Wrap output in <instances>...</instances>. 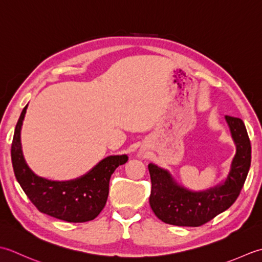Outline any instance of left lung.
Instances as JSON below:
<instances>
[{
	"instance_id": "8db88e82",
	"label": "left lung",
	"mask_w": 262,
	"mask_h": 262,
	"mask_svg": "<svg viewBox=\"0 0 262 262\" xmlns=\"http://www.w3.org/2000/svg\"><path fill=\"white\" fill-rule=\"evenodd\" d=\"M236 154L222 184L205 191H191L179 185L168 170L150 163L151 179L149 204L162 222L175 226L198 227L231 207L241 192L251 165V143L243 121L225 116Z\"/></svg>"
}]
</instances>
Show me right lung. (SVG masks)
I'll return each mask as SVG.
<instances>
[{"label":"right lung","mask_w":262,"mask_h":262,"mask_svg":"<svg viewBox=\"0 0 262 262\" xmlns=\"http://www.w3.org/2000/svg\"><path fill=\"white\" fill-rule=\"evenodd\" d=\"M28 105L15 125L11 159L15 179L29 200L40 212L69 223L93 221L99 215L108 196L110 180L114 170L127 162L126 155L108 156L81 178L51 181L39 178L27 165L21 148V126Z\"/></svg>","instance_id":"1"}]
</instances>
